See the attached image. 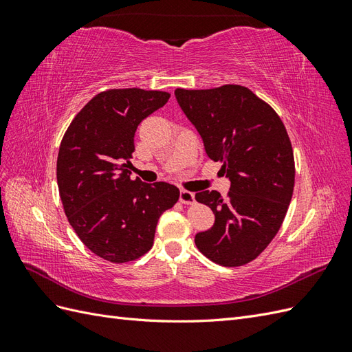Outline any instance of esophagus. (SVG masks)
Segmentation results:
<instances>
[{
  "label": "esophagus",
  "instance_id": "obj_1",
  "mask_svg": "<svg viewBox=\"0 0 352 352\" xmlns=\"http://www.w3.org/2000/svg\"><path fill=\"white\" fill-rule=\"evenodd\" d=\"M179 201L182 202V204H194L195 195L192 192H189V190H186V189H182V190H180Z\"/></svg>",
  "mask_w": 352,
  "mask_h": 352
}]
</instances>
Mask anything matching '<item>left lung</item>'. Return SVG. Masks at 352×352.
Instances as JSON below:
<instances>
[{
	"instance_id": "obj_1",
	"label": "left lung",
	"mask_w": 352,
	"mask_h": 352,
	"mask_svg": "<svg viewBox=\"0 0 352 352\" xmlns=\"http://www.w3.org/2000/svg\"><path fill=\"white\" fill-rule=\"evenodd\" d=\"M176 100L230 180L223 198L202 190L195 199L208 206L216 221L195 235L197 248L225 267L243 265L267 248L279 232L294 192L291 140L270 105L241 85L175 91Z\"/></svg>"
}]
</instances>
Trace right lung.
Returning <instances> with one entry per match:
<instances>
[{
	"label": "right lung",
	"mask_w": 352,
	"mask_h": 352,
	"mask_svg": "<svg viewBox=\"0 0 352 352\" xmlns=\"http://www.w3.org/2000/svg\"><path fill=\"white\" fill-rule=\"evenodd\" d=\"M170 94L140 88L95 95L72 120L57 157L63 208L79 239L110 263L142 257L154 243L160 216L179 199L166 182L131 179L136 127Z\"/></svg>",
	"instance_id": "obj_1"
}]
</instances>
